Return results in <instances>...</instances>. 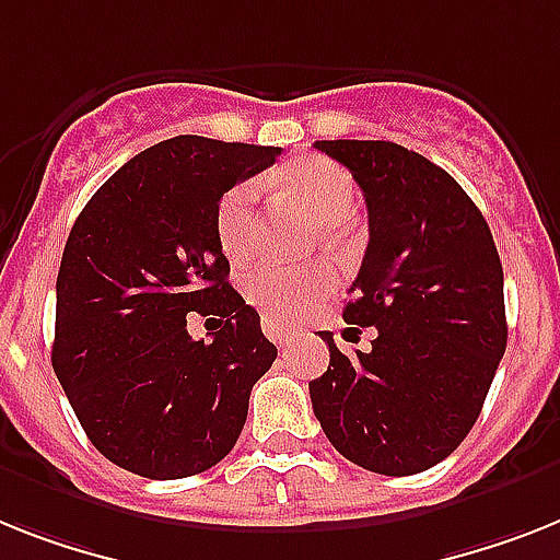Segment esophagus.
Listing matches in <instances>:
<instances>
[{"label": "esophagus", "instance_id": "esophagus-1", "mask_svg": "<svg viewBox=\"0 0 560 560\" xmlns=\"http://www.w3.org/2000/svg\"><path fill=\"white\" fill-rule=\"evenodd\" d=\"M260 326H262V331H266V337H269V340H275L277 346H289L291 340H294V329H291L289 323L280 320V317L262 314Z\"/></svg>", "mask_w": 560, "mask_h": 560}]
</instances>
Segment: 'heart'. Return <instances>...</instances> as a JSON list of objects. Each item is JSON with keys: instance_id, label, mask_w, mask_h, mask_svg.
Masks as SVG:
<instances>
[{"instance_id": "heart-1", "label": "heart", "mask_w": 560, "mask_h": 560, "mask_svg": "<svg viewBox=\"0 0 560 560\" xmlns=\"http://www.w3.org/2000/svg\"><path fill=\"white\" fill-rule=\"evenodd\" d=\"M283 186L320 220L323 246L343 252L349 243V217L358 206V188L349 171L323 156H303L280 174ZM260 186L246 179L223 194L217 206V240L231 260H246L260 246ZM331 275L323 266L260 262L243 277V294L252 306L280 320H298L329 291Z\"/></svg>"}]
</instances>
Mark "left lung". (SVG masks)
Instances as JSON below:
<instances>
[{
	"instance_id": "left-lung-1",
	"label": "left lung",
	"mask_w": 560,
	"mask_h": 560,
	"mask_svg": "<svg viewBox=\"0 0 560 560\" xmlns=\"http://www.w3.org/2000/svg\"><path fill=\"white\" fill-rule=\"evenodd\" d=\"M366 197L369 246L343 320L374 326L369 352L308 383L337 452L369 472L418 475L460 446L506 352L503 269L487 220L427 156L386 140H320Z\"/></svg>"
}]
</instances>
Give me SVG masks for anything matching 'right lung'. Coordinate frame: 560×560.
<instances>
[{
	"instance_id": "right-lung-1",
	"label": "right lung",
	"mask_w": 560,
	"mask_h": 560,
	"mask_svg": "<svg viewBox=\"0 0 560 560\" xmlns=\"http://www.w3.org/2000/svg\"><path fill=\"white\" fill-rule=\"evenodd\" d=\"M277 156L280 148L174 137L128 160L77 217L50 363L110 464L174 480L234 450L277 346L231 289L217 206ZM191 311L224 323L211 345L187 335Z\"/></svg>"
}]
</instances>
